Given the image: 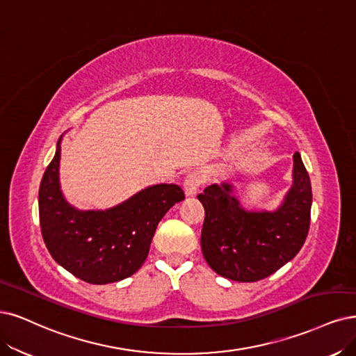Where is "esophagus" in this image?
<instances>
[{
	"label": "esophagus",
	"mask_w": 356,
	"mask_h": 356,
	"mask_svg": "<svg viewBox=\"0 0 356 356\" xmlns=\"http://www.w3.org/2000/svg\"><path fill=\"white\" fill-rule=\"evenodd\" d=\"M201 185H202V177L198 173H191L186 176L185 181H183V189H185V193L188 196H193L200 191Z\"/></svg>",
	"instance_id": "esophagus-1"
}]
</instances>
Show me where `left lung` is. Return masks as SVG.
<instances>
[{
    "mask_svg": "<svg viewBox=\"0 0 356 356\" xmlns=\"http://www.w3.org/2000/svg\"><path fill=\"white\" fill-rule=\"evenodd\" d=\"M232 185L208 186L198 195L205 209L201 248L217 274L234 282L268 277L300 251L311 221V180L299 152L293 155V185L275 211H246Z\"/></svg>",
    "mask_w": 356,
    "mask_h": 356,
    "instance_id": "obj_1",
    "label": "left lung"
}]
</instances>
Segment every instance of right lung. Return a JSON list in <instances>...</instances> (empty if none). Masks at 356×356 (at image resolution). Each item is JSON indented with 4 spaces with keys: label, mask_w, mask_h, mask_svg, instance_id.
<instances>
[{
    "label": "right lung",
    "mask_w": 356,
    "mask_h": 356,
    "mask_svg": "<svg viewBox=\"0 0 356 356\" xmlns=\"http://www.w3.org/2000/svg\"><path fill=\"white\" fill-rule=\"evenodd\" d=\"M60 152L58 140L39 186V222L51 257L90 284L130 277L147 259L158 222L185 193L163 183L105 211H79L60 189Z\"/></svg>",
    "instance_id": "obj_1"
}]
</instances>
